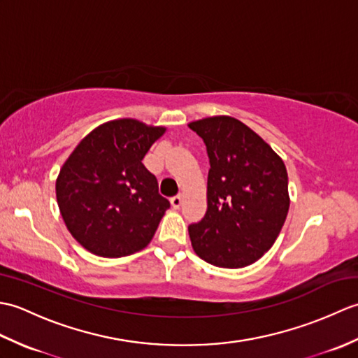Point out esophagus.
I'll return each instance as SVG.
<instances>
[{"mask_svg":"<svg viewBox=\"0 0 358 358\" xmlns=\"http://www.w3.org/2000/svg\"><path fill=\"white\" fill-rule=\"evenodd\" d=\"M181 201H183V199H181V195H175L171 199V204L173 209H178L181 206Z\"/></svg>","mask_w":358,"mask_h":358,"instance_id":"obj_1","label":"esophagus"}]
</instances>
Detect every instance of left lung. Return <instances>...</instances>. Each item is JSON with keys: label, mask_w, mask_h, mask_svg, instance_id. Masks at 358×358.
Returning a JSON list of instances; mask_svg holds the SVG:
<instances>
[{"label": "left lung", "mask_w": 358, "mask_h": 358, "mask_svg": "<svg viewBox=\"0 0 358 358\" xmlns=\"http://www.w3.org/2000/svg\"><path fill=\"white\" fill-rule=\"evenodd\" d=\"M208 149V210L189 226L195 254L218 268H245L275 243L289 210L286 166L232 117L189 123Z\"/></svg>", "instance_id": "8db88e82"}]
</instances>
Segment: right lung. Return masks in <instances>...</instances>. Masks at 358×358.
<instances>
[{"label":"right lung","instance_id":"1","mask_svg":"<svg viewBox=\"0 0 358 358\" xmlns=\"http://www.w3.org/2000/svg\"><path fill=\"white\" fill-rule=\"evenodd\" d=\"M166 132L121 118L94 129L66 159L57 178L62 217L83 248L124 257L148 246L171 203L141 159Z\"/></svg>","mask_w":358,"mask_h":358}]
</instances>
